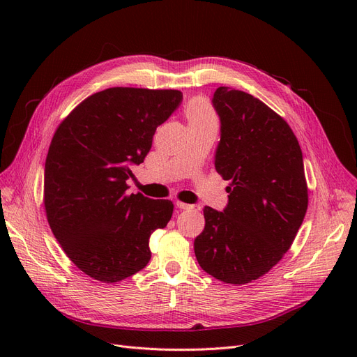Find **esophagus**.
<instances>
[{"label": "esophagus", "mask_w": 357, "mask_h": 357, "mask_svg": "<svg viewBox=\"0 0 357 357\" xmlns=\"http://www.w3.org/2000/svg\"><path fill=\"white\" fill-rule=\"evenodd\" d=\"M175 205H176V207H178L179 210H192V211H198V210H199V205L185 204V202H181V201H176Z\"/></svg>", "instance_id": "esophagus-1"}]
</instances>
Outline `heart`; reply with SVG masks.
Masks as SVG:
<instances>
[{
	"label": "heart",
	"instance_id": "heart-1",
	"mask_svg": "<svg viewBox=\"0 0 357 357\" xmlns=\"http://www.w3.org/2000/svg\"><path fill=\"white\" fill-rule=\"evenodd\" d=\"M186 117H188V121H202V120H211L214 119L213 112L207 102H204L202 100L194 101L188 111H186Z\"/></svg>",
	"mask_w": 357,
	"mask_h": 357
}]
</instances>
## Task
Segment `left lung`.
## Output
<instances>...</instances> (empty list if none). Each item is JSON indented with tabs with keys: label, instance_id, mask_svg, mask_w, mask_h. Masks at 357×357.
<instances>
[{
	"label": "left lung",
	"instance_id": "8db88e82",
	"mask_svg": "<svg viewBox=\"0 0 357 357\" xmlns=\"http://www.w3.org/2000/svg\"><path fill=\"white\" fill-rule=\"evenodd\" d=\"M215 171L227 186L222 211L204 208L194 241L199 266L231 285L268 273L291 248L304 221L308 190L303 152L288 123L248 92L220 86Z\"/></svg>",
	"mask_w": 357,
	"mask_h": 357
}]
</instances>
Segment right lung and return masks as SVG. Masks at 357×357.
<instances>
[{
  "label": "right lung",
  "instance_id": "obj_1",
  "mask_svg": "<svg viewBox=\"0 0 357 357\" xmlns=\"http://www.w3.org/2000/svg\"><path fill=\"white\" fill-rule=\"evenodd\" d=\"M182 98L176 89L108 88L56 130L45 163L46 215L66 256L88 276L120 282L152 257L150 234L166 227L174 204L127 195V179Z\"/></svg>",
  "mask_w": 357,
  "mask_h": 357
}]
</instances>
